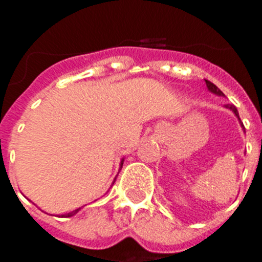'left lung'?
<instances>
[{"mask_svg":"<svg viewBox=\"0 0 262 262\" xmlns=\"http://www.w3.org/2000/svg\"><path fill=\"white\" fill-rule=\"evenodd\" d=\"M206 85H207V89H209L210 92H211V93L216 94V96H224L223 92H222V90L219 89V88H217L216 85H214V84H212V82H210V81L206 80ZM226 107L230 108V110H232L233 114H235L236 117L239 118V111H237V108H236L235 106H233V105H226ZM239 120H240V118H239ZM242 126H243V124H242Z\"/></svg>","mask_w":262,"mask_h":262,"instance_id":"left-lung-1","label":"left lung"}]
</instances>
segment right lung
Listing matches in <instances>:
<instances>
[{
    "instance_id": "obj_1",
    "label": "right lung",
    "mask_w": 262,
    "mask_h": 262,
    "mask_svg": "<svg viewBox=\"0 0 262 262\" xmlns=\"http://www.w3.org/2000/svg\"><path fill=\"white\" fill-rule=\"evenodd\" d=\"M123 161L124 160H122V161H120V168H122V165H123ZM81 209H77V210H73V211H71V212H68V214H66V215H62V216H66V217H69V216H73V215L75 214H77L78 211H80Z\"/></svg>"
}]
</instances>
